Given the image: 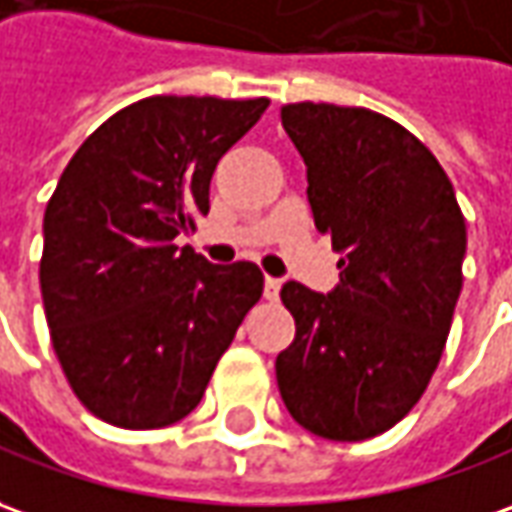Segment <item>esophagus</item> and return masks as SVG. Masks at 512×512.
<instances>
[{
  "label": "esophagus",
  "instance_id": "esophagus-1",
  "mask_svg": "<svg viewBox=\"0 0 512 512\" xmlns=\"http://www.w3.org/2000/svg\"><path fill=\"white\" fill-rule=\"evenodd\" d=\"M277 294H280V280L266 274V280H263V297L266 300H277Z\"/></svg>",
  "mask_w": 512,
  "mask_h": 512
}]
</instances>
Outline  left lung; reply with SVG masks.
<instances>
[{
    "label": "left lung",
    "mask_w": 512,
    "mask_h": 512,
    "mask_svg": "<svg viewBox=\"0 0 512 512\" xmlns=\"http://www.w3.org/2000/svg\"><path fill=\"white\" fill-rule=\"evenodd\" d=\"M285 134L308 168V204L339 252L328 294L288 280L297 322L277 356L285 409L316 437L356 443L420 401L462 291L465 218L446 170L370 109L291 103Z\"/></svg>",
    "instance_id": "8db88e82"
}]
</instances>
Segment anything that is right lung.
<instances>
[{"label": "right lung", "instance_id": "1", "mask_svg": "<svg viewBox=\"0 0 512 512\" xmlns=\"http://www.w3.org/2000/svg\"><path fill=\"white\" fill-rule=\"evenodd\" d=\"M269 100L145 97L78 148L44 212L41 297L55 356L81 403L120 429H162L201 401L246 311L255 263L190 246L218 159Z\"/></svg>", "mask_w": 512, "mask_h": 512}]
</instances>
